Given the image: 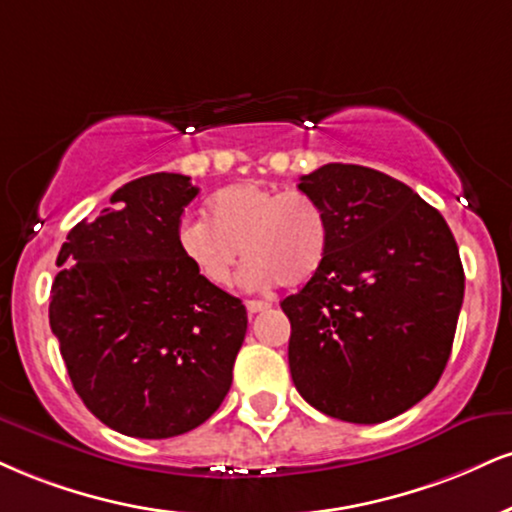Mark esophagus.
Here are the masks:
<instances>
[{"label": "esophagus", "mask_w": 512, "mask_h": 512, "mask_svg": "<svg viewBox=\"0 0 512 512\" xmlns=\"http://www.w3.org/2000/svg\"><path fill=\"white\" fill-rule=\"evenodd\" d=\"M269 307H272V303H269V300H248V303H245V310H248L250 317L257 315V312L269 310Z\"/></svg>", "instance_id": "esophagus-1"}]
</instances>
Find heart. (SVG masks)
Segmentation results:
<instances>
[{
    "label": "heart",
    "mask_w": 512,
    "mask_h": 512,
    "mask_svg": "<svg viewBox=\"0 0 512 512\" xmlns=\"http://www.w3.org/2000/svg\"><path fill=\"white\" fill-rule=\"evenodd\" d=\"M207 219H183L176 245L193 272L214 288L233 281L240 248L250 260L243 272L250 288L307 283L329 252V217L315 197L298 190L233 183L209 197Z\"/></svg>",
    "instance_id": "1"
}]
</instances>
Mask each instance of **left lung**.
Returning <instances> with one entry per match:
<instances>
[{"label":"left lung","instance_id":"left-lung-1","mask_svg":"<svg viewBox=\"0 0 512 512\" xmlns=\"http://www.w3.org/2000/svg\"><path fill=\"white\" fill-rule=\"evenodd\" d=\"M298 188L331 226L322 269L281 310L288 365L312 408L377 424L432 393L451 357L465 272L446 219L396 178L324 164Z\"/></svg>","mask_w":512,"mask_h":512}]
</instances>
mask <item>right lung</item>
Instances as JSON below:
<instances>
[{
    "mask_svg": "<svg viewBox=\"0 0 512 512\" xmlns=\"http://www.w3.org/2000/svg\"><path fill=\"white\" fill-rule=\"evenodd\" d=\"M195 195L183 174L135 178L59 250L49 326L85 408L126 436L186 434L231 389L248 312L178 252Z\"/></svg>",
    "mask_w": 512,
    "mask_h": 512,
    "instance_id": "add662e5",
    "label": "right lung"
}]
</instances>
